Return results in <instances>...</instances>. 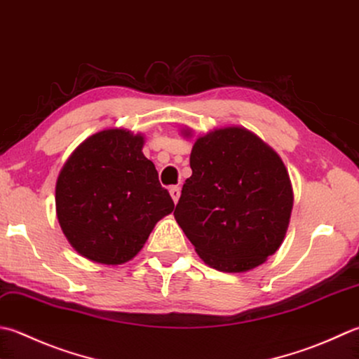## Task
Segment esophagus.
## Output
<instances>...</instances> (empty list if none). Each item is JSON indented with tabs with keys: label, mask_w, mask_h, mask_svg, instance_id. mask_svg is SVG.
Returning <instances> with one entry per match:
<instances>
[{
	"label": "esophagus",
	"mask_w": 359,
	"mask_h": 359,
	"mask_svg": "<svg viewBox=\"0 0 359 359\" xmlns=\"http://www.w3.org/2000/svg\"><path fill=\"white\" fill-rule=\"evenodd\" d=\"M170 194H171L174 203H177L179 198H180V188L179 187H171L170 188Z\"/></svg>",
	"instance_id": "esophagus-1"
}]
</instances>
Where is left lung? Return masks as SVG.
Here are the masks:
<instances>
[{
    "mask_svg": "<svg viewBox=\"0 0 359 359\" xmlns=\"http://www.w3.org/2000/svg\"><path fill=\"white\" fill-rule=\"evenodd\" d=\"M189 166L174 216L203 262L245 272L276 254L292 210L277 152L249 130L224 128L196 140Z\"/></svg>",
    "mask_w": 359,
    "mask_h": 359,
    "instance_id": "8db88e82",
    "label": "left lung"
}]
</instances>
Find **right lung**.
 <instances>
[{
	"label": "right lung",
	"instance_id": "obj_1",
	"mask_svg": "<svg viewBox=\"0 0 359 359\" xmlns=\"http://www.w3.org/2000/svg\"><path fill=\"white\" fill-rule=\"evenodd\" d=\"M142 135L109 129L87 138L55 185L57 219L81 255L121 264L142 250L154 226L174 210L158 172L143 156Z\"/></svg>",
	"mask_w": 359,
	"mask_h": 359
}]
</instances>
